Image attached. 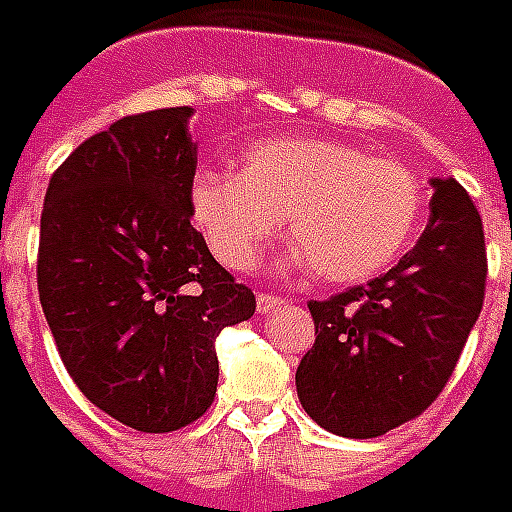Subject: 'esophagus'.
I'll return each instance as SVG.
<instances>
[{"instance_id":"34e87169","label":"esophagus","mask_w":512,"mask_h":512,"mask_svg":"<svg viewBox=\"0 0 512 512\" xmlns=\"http://www.w3.org/2000/svg\"><path fill=\"white\" fill-rule=\"evenodd\" d=\"M283 302H286V299L272 297V294H259V297H256V310H259L261 315H267V313H272L275 307L283 305Z\"/></svg>"}]
</instances>
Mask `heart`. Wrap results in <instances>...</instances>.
I'll list each match as a JSON object with an SVG mask.
<instances>
[{
  "instance_id": "1",
  "label": "heart",
  "mask_w": 512,
  "mask_h": 512,
  "mask_svg": "<svg viewBox=\"0 0 512 512\" xmlns=\"http://www.w3.org/2000/svg\"><path fill=\"white\" fill-rule=\"evenodd\" d=\"M191 210L229 270H251L283 229V267L313 270L329 283H359L405 251L424 215V188L397 161L356 145L310 137H267L232 169H199Z\"/></svg>"
}]
</instances>
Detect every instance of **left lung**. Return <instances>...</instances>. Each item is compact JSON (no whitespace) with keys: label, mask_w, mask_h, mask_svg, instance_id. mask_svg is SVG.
Returning a JSON list of instances; mask_svg holds the SVG:
<instances>
[{"label":"left lung","mask_w":512,"mask_h":512,"mask_svg":"<svg viewBox=\"0 0 512 512\" xmlns=\"http://www.w3.org/2000/svg\"><path fill=\"white\" fill-rule=\"evenodd\" d=\"M424 234L386 275L310 302L315 345L297 367L305 413L370 440L424 413L451 378L483 307L486 242L470 194L432 178Z\"/></svg>","instance_id":"8db88e82"}]
</instances>
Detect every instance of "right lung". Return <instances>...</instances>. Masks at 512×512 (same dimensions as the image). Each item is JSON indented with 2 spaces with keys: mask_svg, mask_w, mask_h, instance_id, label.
<instances>
[{
  "mask_svg": "<svg viewBox=\"0 0 512 512\" xmlns=\"http://www.w3.org/2000/svg\"><path fill=\"white\" fill-rule=\"evenodd\" d=\"M194 107L126 115L53 172L37 288L64 367L99 410L175 432L213 405L215 337L256 297L191 226Z\"/></svg>",
  "mask_w": 512,
  "mask_h": 512,
  "instance_id": "right-lung-1",
  "label": "right lung"
}]
</instances>
